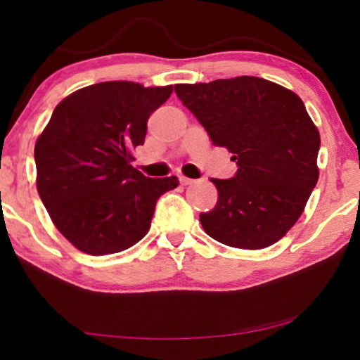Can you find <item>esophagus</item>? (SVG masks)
<instances>
[{
  "label": "esophagus",
  "mask_w": 360,
  "mask_h": 360,
  "mask_svg": "<svg viewBox=\"0 0 360 360\" xmlns=\"http://www.w3.org/2000/svg\"><path fill=\"white\" fill-rule=\"evenodd\" d=\"M195 181H196V180L186 179V176H180V184H181V185H185V186H186V185H193Z\"/></svg>",
  "instance_id": "1"
}]
</instances>
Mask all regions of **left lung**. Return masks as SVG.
<instances>
[{
  "label": "left lung",
  "instance_id": "1",
  "mask_svg": "<svg viewBox=\"0 0 360 360\" xmlns=\"http://www.w3.org/2000/svg\"><path fill=\"white\" fill-rule=\"evenodd\" d=\"M214 146L238 172L211 179L218 201L200 221L206 234L239 249H264L302 216L318 181L319 132L298 95L259 77L175 85Z\"/></svg>",
  "mask_w": 360,
  "mask_h": 360
}]
</instances>
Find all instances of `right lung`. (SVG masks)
Segmentation results:
<instances>
[{
    "instance_id": "obj_1",
    "label": "right lung",
    "mask_w": 360,
    "mask_h": 360,
    "mask_svg": "<svg viewBox=\"0 0 360 360\" xmlns=\"http://www.w3.org/2000/svg\"><path fill=\"white\" fill-rule=\"evenodd\" d=\"M172 85L105 82L58 103L34 149L37 191L56 228L78 250L121 252L144 238L155 203L176 176L149 179L131 165L147 120Z\"/></svg>"
}]
</instances>
